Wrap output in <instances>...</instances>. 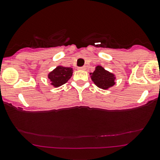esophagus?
<instances>
[{"label": "esophagus", "mask_w": 160, "mask_h": 160, "mask_svg": "<svg viewBox=\"0 0 160 160\" xmlns=\"http://www.w3.org/2000/svg\"><path fill=\"white\" fill-rule=\"evenodd\" d=\"M87 69V66H82V67H80L79 68V69H80V70H85V69Z\"/></svg>", "instance_id": "esophagus-1"}]
</instances>
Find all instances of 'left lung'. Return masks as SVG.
Segmentation results:
<instances>
[{
  "mask_svg": "<svg viewBox=\"0 0 160 160\" xmlns=\"http://www.w3.org/2000/svg\"><path fill=\"white\" fill-rule=\"evenodd\" d=\"M91 78L96 86L103 90H107L115 84L116 77L113 73L105 70L102 66H98L94 72H91Z\"/></svg>",
  "mask_w": 160,
  "mask_h": 160,
  "instance_id": "8db88e82",
  "label": "left lung"
}]
</instances>
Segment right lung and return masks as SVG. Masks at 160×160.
<instances>
[{
  "label": "right lung",
  "mask_w": 160,
  "mask_h": 160,
  "mask_svg": "<svg viewBox=\"0 0 160 160\" xmlns=\"http://www.w3.org/2000/svg\"><path fill=\"white\" fill-rule=\"evenodd\" d=\"M72 75V68L58 66L53 71L49 72L48 78L52 82L51 84L55 88H58L66 83L71 78Z\"/></svg>",
  "instance_id": "right-lung-1"
}]
</instances>
